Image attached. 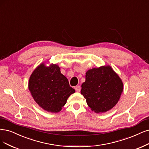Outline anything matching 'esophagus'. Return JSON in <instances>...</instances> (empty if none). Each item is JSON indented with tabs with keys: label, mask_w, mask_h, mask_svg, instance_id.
I'll return each mask as SVG.
<instances>
[{
	"label": "esophagus",
	"mask_w": 149,
	"mask_h": 149,
	"mask_svg": "<svg viewBox=\"0 0 149 149\" xmlns=\"http://www.w3.org/2000/svg\"><path fill=\"white\" fill-rule=\"evenodd\" d=\"M76 92H80L81 91V87L79 86H76L74 88Z\"/></svg>",
	"instance_id": "obj_1"
}]
</instances>
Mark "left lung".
<instances>
[{"mask_svg": "<svg viewBox=\"0 0 149 149\" xmlns=\"http://www.w3.org/2000/svg\"><path fill=\"white\" fill-rule=\"evenodd\" d=\"M123 91V83L110 65L89 70L81 85V94L92 111L105 113L113 109Z\"/></svg>", "mask_w": 149, "mask_h": 149, "instance_id": "8db88e82", "label": "left lung"}]
</instances>
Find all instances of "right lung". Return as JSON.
Wrapping results in <instances>:
<instances>
[{"label":"right lung","mask_w":149,"mask_h":149,"mask_svg":"<svg viewBox=\"0 0 149 149\" xmlns=\"http://www.w3.org/2000/svg\"><path fill=\"white\" fill-rule=\"evenodd\" d=\"M28 89L38 105L51 113L60 111L70 95L75 92L57 64L46 66L44 62L31 74Z\"/></svg>","instance_id":"add662e5"}]
</instances>
